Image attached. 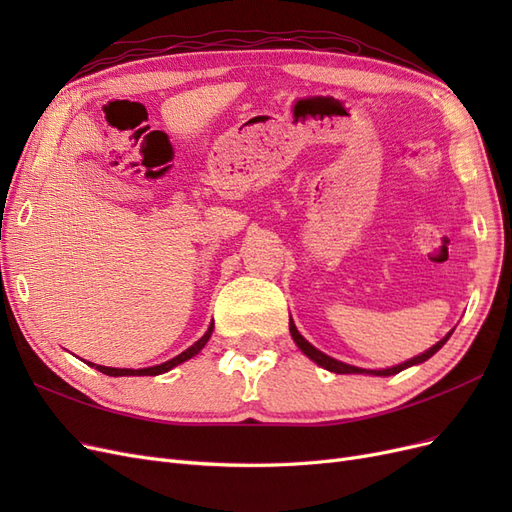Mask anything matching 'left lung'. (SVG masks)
Instances as JSON below:
<instances>
[{
	"label": "left lung",
	"instance_id": "left-lung-1",
	"mask_svg": "<svg viewBox=\"0 0 512 512\" xmlns=\"http://www.w3.org/2000/svg\"><path fill=\"white\" fill-rule=\"evenodd\" d=\"M290 335H292V339H294V344H297L299 348H301V352L305 354V356H309V359H312L314 363H318L320 367H324V369H329V371H333V374H369V376H393V374H399V371H404V369H408V367H412V365H418V363H425L427 359H431L433 354H436L446 342H448V337L453 335V331L451 333H446V337H442L440 342L436 344V346H431L429 350H425L423 354H418V356H414V359H410V361H406V363H401V365H395V367H389V369H363V367H354V365H348V363H342V361H337V359H333V356H329V354H324V352H320L318 348H314L312 344L307 342V339L297 331V327H294V322H292V318H290Z\"/></svg>",
	"mask_w": 512,
	"mask_h": 512
}]
</instances>
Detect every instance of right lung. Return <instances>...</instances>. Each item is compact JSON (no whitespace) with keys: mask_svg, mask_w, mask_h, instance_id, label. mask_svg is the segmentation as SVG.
<instances>
[{"mask_svg":"<svg viewBox=\"0 0 512 512\" xmlns=\"http://www.w3.org/2000/svg\"><path fill=\"white\" fill-rule=\"evenodd\" d=\"M211 333H213V322L209 324L207 333H205L203 337H200L194 346H190L188 350H183L181 354H177L175 359H170V361L160 363V365H153V367H145V369H119V367H104V365H96V363H89V361H87V365H89V367H96L98 371H102V374H106V376H158V374H164V371H170L173 367L181 365L183 361L192 359V356H196L200 350L205 348V344L209 342Z\"/></svg>","mask_w":512,"mask_h":512,"instance_id":"1","label":"right lung"}]
</instances>
